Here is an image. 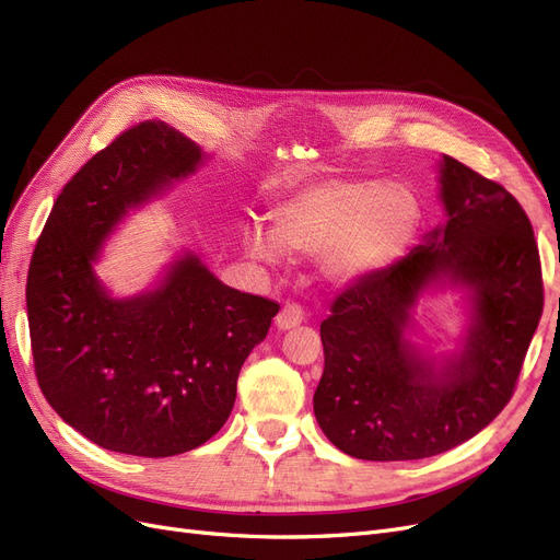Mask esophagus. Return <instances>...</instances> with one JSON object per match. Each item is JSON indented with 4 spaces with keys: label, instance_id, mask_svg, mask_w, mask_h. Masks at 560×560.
<instances>
[{
    "label": "esophagus",
    "instance_id": "obj_1",
    "mask_svg": "<svg viewBox=\"0 0 560 560\" xmlns=\"http://www.w3.org/2000/svg\"><path fill=\"white\" fill-rule=\"evenodd\" d=\"M303 317H306V313H303V308L299 306V303H284L282 311L276 317V327L278 329L299 327L301 322H303Z\"/></svg>",
    "mask_w": 560,
    "mask_h": 560
}]
</instances>
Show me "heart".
<instances>
[{
	"mask_svg": "<svg viewBox=\"0 0 560 560\" xmlns=\"http://www.w3.org/2000/svg\"><path fill=\"white\" fill-rule=\"evenodd\" d=\"M420 202L406 184L364 177L319 179L270 212V229H249L245 249L280 264L281 249L319 257L331 280L350 282L393 264L411 243Z\"/></svg>",
	"mask_w": 560,
	"mask_h": 560,
	"instance_id": "1",
	"label": "heart"
}]
</instances>
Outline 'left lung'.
Here are the masks:
<instances>
[{
    "label": "left lung",
    "mask_w": 560,
    "mask_h": 560,
    "mask_svg": "<svg viewBox=\"0 0 560 560\" xmlns=\"http://www.w3.org/2000/svg\"><path fill=\"white\" fill-rule=\"evenodd\" d=\"M442 200L448 222L350 284L319 325L315 418L336 448L360 460H420L479 434L512 399L545 308L539 249L518 200L451 156ZM434 277L475 292L468 350L436 375L402 338L410 306Z\"/></svg>",
    "instance_id": "obj_1"
}]
</instances>
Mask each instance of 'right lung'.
Wrapping results in <instances>:
<instances>
[{
	"label": "right lung",
	"instance_id": "1",
	"mask_svg": "<svg viewBox=\"0 0 560 560\" xmlns=\"http://www.w3.org/2000/svg\"><path fill=\"white\" fill-rule=\"evenodd\" d=\"M202 154L163 121L124 130L65 184L27 273L37 383L93 444L128 455L194 451L226 422L241 366L280 303L231 290L196 257L156 292L114 301L91 261L126 208L196 171Z\"/></svg>",
	"mask_w": 560,
	"mask_h": 560
}]
</instances>
